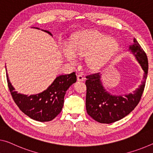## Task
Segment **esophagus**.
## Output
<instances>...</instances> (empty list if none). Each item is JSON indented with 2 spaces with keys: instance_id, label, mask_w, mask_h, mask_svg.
<instances>
[{
  "instance_id": "1",
  "label": "esophagus",
  "mask_w": 153,
  "mask_h": 153,
  "mask_svg": "<svg viewBox=\"0 0 153 153\" xmlns=\"http://www.w3.org/2000/svg\"><path fill=\"white\" fill-rule=\"evenodd\" d=\"M84 76H83V74H81V73H78L77 74V80L79 81H83L84 80Z\"/></svg>"
}]
</instances>
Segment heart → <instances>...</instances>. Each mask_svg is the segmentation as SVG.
Segmentation results:
<instances>
[{"mask_svg": "<svg viewBox=\"0 0 153 153\" xmlns=\"http://www.w3.org/2000/svg\"><path fill=\"white\" fill-rule=\"evenodd\" d=\"M119 47L117 40L98 31H85L74 37L70 46L63 47V53L70 61L76 56H85L89 67L97 68L106 62Z\"/></svg>", "mask_w": 153, "mask_h": 153, "instance_id": "heart-1", "label": "heart"}]
</instances>
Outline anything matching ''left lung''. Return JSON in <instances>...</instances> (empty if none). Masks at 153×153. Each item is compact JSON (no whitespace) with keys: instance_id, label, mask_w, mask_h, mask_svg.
I'll return each instance as SVG.
<instances>
[{"instance_id":"left-lung-1","label":"left lung","mask_w":153,"mask_h":153,"mask_svg":"<svg viewBox=\"0 0 153 153\" xmlns=\"http://www.w3.org/2000/svg\"><path fill=\"white\" fill-rule=\"evenodd\" d=\"M129 46L144 71L143 81L139 88L128 95H111L105 90L100 81V74L94 73L86 76L85 105L88 115L100 123L110 124L127 116L137 106L144 90L147 78L149 63L146 54L136 40Z\"/></svg>"}]
</instances>
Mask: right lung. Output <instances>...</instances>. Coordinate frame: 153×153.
<instances>
[{
  "mask_svg": "<svg viewBox=\"0 0 153 153\" xmlns=\"http://www.w3.org/2000/svg\"><path fill=\"white\" fill-rule=\"evenodd\" d=\"M44 31L52 36L48 30ZM6 76L9 90L17 106L27 116L39 122L51 121L59 114L63 105L65 92L70 86L76 81L74 72L69 74L60 75L46 90L37 94L28 96L15 91L9 81L7 73Z\"/></svg>",
  "mask_w": 153,
  "mask_h": 153,
  "instance_id": "add662e5",
  "label": "right lung"
}]
</instances>
